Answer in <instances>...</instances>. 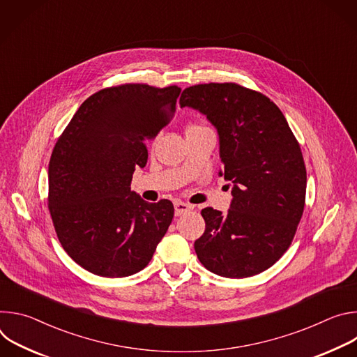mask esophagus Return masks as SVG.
<instances>
[{
  "instance_id": "34e87169",
  "label": "esophagus",
  "mask_w": 357,
  "mask_h": 357,
  "mask_svg": "<svg viewBox=\"0 0 357 357\" xmlns=\"http://www.w3.org/2000/svg\"><path fill=\"white\" fill-rule=\"evenodd\" d=\"M174 206H175V216H182V215L188 213L192 209L190 205H188V203L181 202V200H175Z\"/></svg>"
}]
</instances>
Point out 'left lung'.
<instances>
[{
	"instance_id": "obj_1",
	"label": "left lung",
	"mask_w": 357,
	"mask_h": 357,
	"mask_svg": "<svg viewBox=\"0 0 357 357\" xmlns=\"http://www.w3.org/2000/svg\"><path fill=\"white\" fill-rule=\"evenodd\" d=\"M179 105L215 126L219 174L233 183L226 215L202 211L206 229L195 241L197 259L226 278L260 274L288 250L302 218L307 169L299 144L267 96L236 83L190 86Z\"/></svg>"
}]
</instances>
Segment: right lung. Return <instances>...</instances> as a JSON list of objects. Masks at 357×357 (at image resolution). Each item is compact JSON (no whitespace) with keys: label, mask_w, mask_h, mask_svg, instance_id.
I'll use <instances>...</instances> for the list:
<instances>
[{"label":"right lung","mask_w":357,"mask_h":357,"mask_svg":"<svg viewBox=\"0 0 357 357\" xmlns=\"http://www.w3.org/2000/svg\"><path fill=\"white\" fill-rule=\"evenodd\" d=\"M181 87L121 84L79 107L49 161L47 206L69 256L100 277H128L151 261L172 218L171 200L148 203L131 190L148 160L145 139L175 112Z\"/></svg>","instance_id":"right-lung-1"}]
</instances>
